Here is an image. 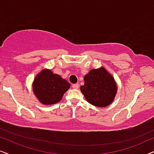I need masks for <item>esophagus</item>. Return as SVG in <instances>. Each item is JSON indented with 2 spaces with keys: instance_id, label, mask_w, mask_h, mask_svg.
Segmentation results:
<instances>
[{
  "instance_id": "34e87169",
  "label": "esophagus",
  "mask_w": 154,
  "mask_h": 154,
  "mask_svg": "<svg viewBox=\"0 0 154 154\" xmlns=\"http://www.w3.org/2000/svg\"><path fill=\"white\" fill-rule=\"evenodd\" d=\"M72 87L73 89H78V88H79V84H78V83L73 84V85H72Z\"/></svg>"
}]
</instances>
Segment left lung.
<instances>
[{"label": "left lung", "instance_id": "1", "mask_svg": "<svg viewBox=\"0 0 154 154\" xmlns=\"http://www.w3.org/2000/svg\"><path fill=\"white\" fill-rule=\"evenodd\" d=\"M80 89L85 100L97 107H106L114 100L118 86L114 78L104 67L91 69L84 75Z\"/></svg>", "mask_w": 154, "mask_h": 154}]
</instances>
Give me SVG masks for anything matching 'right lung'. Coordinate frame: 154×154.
<instances>
[{
    "label": "right lung",
    "instance_id": "obj_1",
    "mask_svg": "<svg viewBox=\"0 0 154 154\" xmlns=\"http://www.w3.org/2000/svg\"><path fill=\"white\" fill-rule=\"evenodd\" d=\"M71 87L61 75L44 69L35 75L32 88L35 97L44 105L55 104L62 100L64 94Z\"/></svg>",
    "mask_w": 154,
    "mask_h": 154
}]
</instances>
